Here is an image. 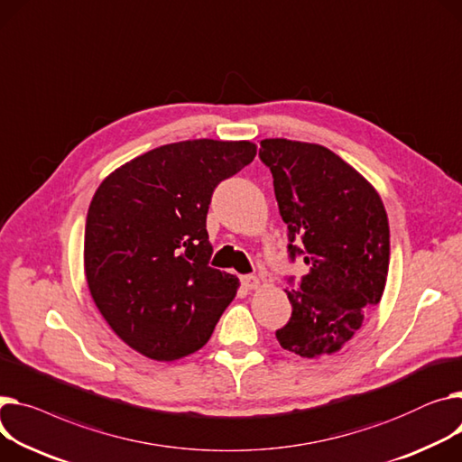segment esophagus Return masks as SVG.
Here are the masks:
<instances>
[{"label":"esophagus","mask_w":462,"mask_h":462,"mask_svg":"<svg viewBox=\"0 0 462 462\" xmlns=\"http://www.w3.org/2000/svg\"><path fill=\"white\" fill-rule=\"evenodd\" d=\"M241 286H243L245 290H247V291L258 290V288H260V279H256V276H253V274L241 276Z\"/></svg>","instance_id":"34e87169"}]
</instances>
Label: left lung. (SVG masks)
I'll return each instance as SVG.
<instances>
[{
	"instance_id": "8db88e82",
	"label": "left lung",
	"mask_w": 462,
	"mask_h": 462,
	"mask_svg": "<svg viewBox=\"0 0 462 462\" xmlns=\"http://www.w3.org/2000/svg\"><path fill=\"white\" fill-rule=\"evenodd\" d=\"M260 158L288 225L290 256L302 254L310 265L299 288L286 290L293 312L276 340L302 358L334 355L383 297L390 263L384 204L370 181L321 144L263 139ZM295 236L303 239L300 250Z\"/></svg>"
}]
</instances>
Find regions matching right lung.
Segmentation results:
<instances>
[{
	"label": "right lung",
	"instance_id": "1",
	"mask_svg": "<svg viewBox=\"0 0 462 462\" xmlns=\"http://www.w3.org/2000/svg\"><path fill=\"white\" fill-rule=\"evenodd\" d=\"M254 156L251 141H180L100 183L87 213L85 276L97 309L134 351L171 362L209 340L239 281L208 265V206L217 183Z\"/></svg>",
	"mask_w": 462,
	"mask_h": 462
}]
</instances>
